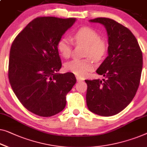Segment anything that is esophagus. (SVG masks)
I'll return each mask as SVG.
<instances>
[{
	"mask_svg": "<svg viewBox=\"0 0 147 147\" xmlns=\"http://www.w3.org/2000/svg\"><path fill=\"white\" fill-rule=\"evenodd\" d=\"M76 80H77L78 82H82V81H83V79L80 78V77H76Z\"/></svg>",
	"mask_w": 147,
	"mask_h": 147,
	"instance_id": "34e87169",
	"label": "esophagus"
}]
</instances>
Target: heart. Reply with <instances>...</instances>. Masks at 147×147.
<instances>
[{"instance_id": "1", "label": "heart", "mask_w": 147, "mask_h": 147, "mask_svg": "<svg viewBox=\"0 0 147 147\" xmlns=\"http://www.w3.org/2000/svg\"><path fill=\"white\" fill-rule=\"evenodd\" d=\"M76 44L86 46L84 55L88 58L73 59L65 63L67 71L80 77H84L94 67V62L103 59L107 54L108 42L100 37L97 31L89 26H84L76 30L72 36ZM57 48L63 58H67L72 52V42L67 37H62L58 40Z\"/></svg>"}]
</instances>
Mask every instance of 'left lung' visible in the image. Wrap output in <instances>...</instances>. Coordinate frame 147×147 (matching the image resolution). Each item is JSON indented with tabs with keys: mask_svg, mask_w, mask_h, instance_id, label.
<instances>
[{
	"mask_svg": "<svg viewBox=\"0 0 147 147\" xmlns=\"http://www.w3.org/2000/svg\"><path fill=\"white\" fill-rule=\"evenodd\" d=\"M106 28L108 56L96 72L105 79L86 81V102L91 112L101 116L116 115L133 100L139 88L142 68V54L130 30L114 20H89Z\"/></svg>",
	"mask_w": 147,
	"mask_h": 147,
	"instance_id": "8db88e82",
	"label": "left lung"
}]
</instances>
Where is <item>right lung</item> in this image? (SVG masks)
<instances>
[{"instance_id":"add662e5","label":"right lung","mask_w":147,"mask_h":147,"mask_svg":"<svg viewBox=\"0 0 147 147\" xmlns=\"http://www.w3.org/2000/svg\"><path fill=\"white\" fill-rule=\"evenodd\" d=\"M76 18L37 17L16 36L10 50L8 80L17 98L29 111L51 117L66 105V95L76 83L61 67L57 44Z\"/></svg>"}]
</instances>
